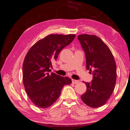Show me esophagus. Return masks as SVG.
Segmentation results:
<instances>
[{
    "instance_id": "esophagus-1",
    "label": "esophagus",
    "mask_w": 130,
    "mask_h": 130,
    "mask_svg": "<svg viewBox=\"0 0 130 130\" xmlns=\"http://www.w3.org/2000/svg\"><path fill=\"white\" fill-rule=\"evenodd\" d=\"M72 83L73 84H77L79 81L78 80H73V79H72Z\"/></svg>"
}]
</instances>
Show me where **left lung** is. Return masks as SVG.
Wrapping results in <instances>:
<instances>
[{"label":"left lung","instance_id":"8db88e82","mask_svg":"<svg viewBox=\"0 0 130 130\" xmlns=\"http://www.w3.org/2000/svg\"><path fill=\"white\" fill-rule=\"evenodd\" d=\"M77 38L85 52L87 69L93 74L91 82H85L87 91L81 98L89 107H100L107 102L115 88V59L109 47L98 37L81 34Z\"/></svg>","mask_w":130,"mask_h":130}]
</instances>
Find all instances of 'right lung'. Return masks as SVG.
<instances>
[{
    "instance_id": "1",
    "label": "right lung",
    "mask_w": 130,
    "mask_h": 130,
    "mask_svg": "<svg viewBox=\"0 0 130 130\" xmlns=\"http://www.w3.org/2000/svg\"><path fill=\"white\" fill-rule=\"evenodd\" d=\"M74 34H50L39 40L28 50L23 63V82L31 101L39 108L51 106L60 97L68 77L51 73L52 61L56 60L63 48L73 41Z\"/></svg>"
}]
</instances>
